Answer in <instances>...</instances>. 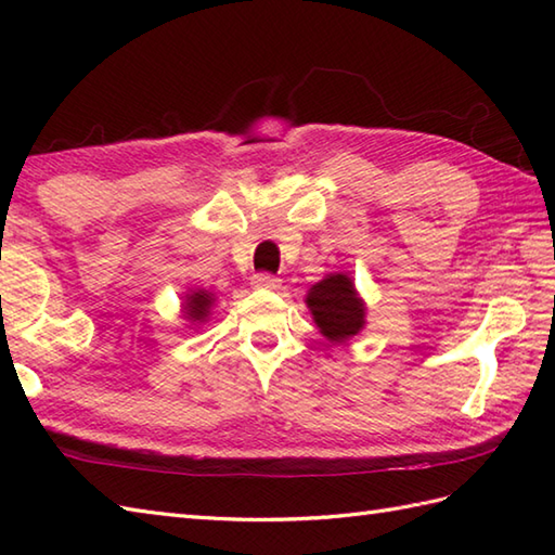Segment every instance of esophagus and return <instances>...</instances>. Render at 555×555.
Segmentation results:
<instances>
[{"mask_svg":"<svg viewBox=\"0 0 555 555\" xmlns=\"http://www.w3.org/2000/svg\"><path fill=\"white\" fill-rule=\"evenodd\" d=\"M253 284H255V288L276 291L281 286V279H276L274 274H269V271H257V274L253 276Z\"/></svg>","mask_w":555,"mask_h":555,"instance_id":"34e87169","label":"esophagus"}]
</instances>
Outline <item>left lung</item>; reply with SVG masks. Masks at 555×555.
I'll list each match as a JSON object with an SVG mask.
<instances>
[{
	"instance_id": "left-lung-1",
	"label": "left lung",
	"mask_w": 555,
	"mask_h": 555,
	"mask_svg": "<svg viewBox=\"0 0 555 555\" xmlns=\"http://www.w3.org/2000/svg\"><path fill=\"white\" fill-rule=\"evenodd\" d=\"M308 305L320 332L332 344H340V340L356 336L364 326V308L356 286L346 274L326 276L312 286L308 293Z\"/></svg>"
}]
</instances>
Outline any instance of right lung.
I'll list each match as a JSON object with an SVG mask.
<instances>
[{
    "instance_id": "1",
    "label": "right lung",
    "mask_w": 555,
    "mask_h": 555,
    "mask_svg": "<svg viewBox=\"0 0 555 555\" xmlns=\"http://www.w3.org/2000/svg\"><path fill=\"white\" fill-rule=\"evenodd\" d=\"M209 308H211V296H209V293H205V291H199V293H193V296L188 298L183 310H185L188 320L195 322V320H205Z\"/></svg>"
}]
</instances>
